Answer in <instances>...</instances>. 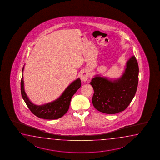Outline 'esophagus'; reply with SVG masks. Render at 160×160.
Segmentation results:
<instances>
[{"label": "esophagus", "mask_w": 160, "mask_h": 160, "mask_svg": "<svg viewBox=\"0 0 160 160\" xmlns=\"http://www.w3.org/2000/svg\"><path fill=\"white\" fill-rule=\"evenodd\" d=\"M89 77V73L88 71L85 70L83 71L81 74V79L82 81H86L88 78Z\"/></svg>", "instance_id": "obj_1"}]
</instances>
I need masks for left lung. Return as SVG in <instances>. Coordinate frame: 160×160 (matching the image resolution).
Segmentation results:
<instances>
[{
	"mask_svg": "<svg viewBox=\"0 0 160 160\" xmlns=\"http://www.w3.org/2000/svg\"><path fill=\"white\" fill-rule=\"evenodd\" d=\"M139 68L134 56L127 62L122 75L109 80L95 75L90 84L94 89L92 102L95 109L106 114H116L125 110L136 94Z\"/></svg>",
	"mask_w": 160,
	"mask_h": 160,
	"instance_id": "1",
	"label": "left lung"
}]
</instances>
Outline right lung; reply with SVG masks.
<instances>
[{"instance_id": "obj_1", "label": "right lung", "mask_w": 160, "mask_h": 160, "mask_svg": "<svg viewBox=\"0 0 160 160\" xmlns=\"http://www.w3.org/2000/svg\"><path fill=\"white\" fill-rule=\"evenodd\" d=\"M22 69V76L21 79V94L24 102L31 112L39 118L46 119H58L64 116L68 111L72 97L81 86V79L78 78L72 82L62 95L52 102L42 105H36L31 102L27 97L24 88V81Z\"/></svg>"}]
</instances>
